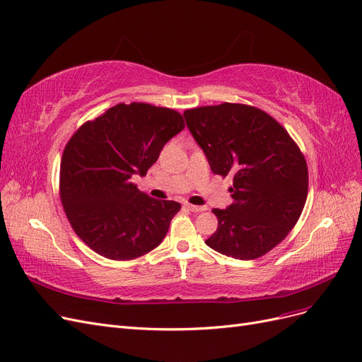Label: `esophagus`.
Segmentation results:
<instances>
[{
  "label": "esophagus",
  "mask_w": 362,
  "mask_h": 362,
  "mask_svg": "<svg viewBox=\"0 0 362 362\" xmlns=\"http://www.w3.org/2000/svg\"><path fill=\"white\" fill-rule=\"evenodd\" d=\"M185 208H187V210H190V211H193V213H201V211H205V210H206L205 206L192 205V204H185Z\"/></svg>",
  "instance_id": "esophagus-1"
}]
</instances>
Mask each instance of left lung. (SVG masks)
Here are the masks:
<instances>
[{
  "label": "left lung",
  "instance_id": "1",
  "mask_svg": "<svg viewBox=\"0 0 362 362\" xmlns=\"http://www.w3.org/2000/svg\"><path fill=\"white\" fill-rule=\"evenodd\" d=\"M210 168L231 177L233 204L214 208L211 249L237 259L266 255L298 223L308 194V166L287 129L261 108L223 103L184 112Z\"/></svg>",
  "mask_w": 362,
  "mask_h": 362
}]
</instances>
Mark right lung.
<instances>
[{
  "label": "right lung",
  "instance_id": "obj_1",
  "mask_svg": "<svg viewBox=\"0 0 362 362\" xmlns=\"http://www.w3.org/2000/svg\"><path fill=\"white\" fill-rule=\"evenodd\" d=\"M184 127L172 108L122 103L72 134L60 163V199L75 234L96 254L127 261L163 242L181 205L151 198L131 178L145 177Z\"/></svg>",
  "mask_w": 362,
  "mask_h": 362
}]
</instances>
